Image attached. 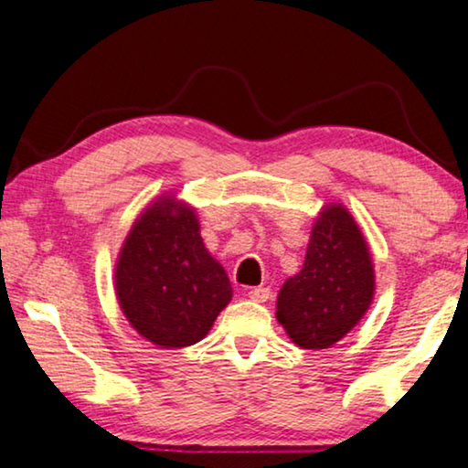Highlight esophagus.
Wrapping results in <instances>:
<instances>
[{
  "mask_svg": "<svg viewBox=\"0 0 468 468\" xmlns=\"http://www.w3.org/2000/svg\"><path fill=\"white\" fill-rule=\"evenodd\" d=\"M247 296L255 303H265L270 298V288H250Z\"/></svg>",
  "mask_w": 468,
  "mask_h": 468,
  "instance_id": "obj_1",
  "label": "esophagus"
}]
</instances>
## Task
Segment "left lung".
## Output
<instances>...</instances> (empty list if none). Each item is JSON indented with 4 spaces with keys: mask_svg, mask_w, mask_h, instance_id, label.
<instances>
[{
    "mask_svg": "<svg viewBox=\"0 0 468 468\" xmlns=\"http://www.w3.org/2000/svg\"><path fill=\"white\" fill-rule=\"evenodd\" d=\"M375 296V265L361 228L342 203L321 207L303 270L278 294L275 317L306 350L332 348L356 327Z\"/></svg>",
    "mask_w": 468,
    "mask_h": 468,
    "instance_id": "1",
    "label": "left lung"
}]
</instances>
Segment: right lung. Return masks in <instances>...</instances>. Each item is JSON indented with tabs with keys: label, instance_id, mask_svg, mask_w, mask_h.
<instances>
[{
	"label": "right lung",
	"instance_id": "obj_1",
	"mask_svg": "<svg viewBox=\"0 0 468 468\" xmlns=\"http://www.w3.org/2000/svg\"><path fill=\"white\" fill-rule=\"evenodd\" d=\"M113 288L128 324L159 348L201 342L232 301V284L205 247L195 207L174 193L157 197L134 219Z\"/></svg>",
	"mask_w": 468,
	"mask_h": 468
}]
</instances>
